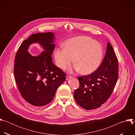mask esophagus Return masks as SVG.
Listing matches in <instances>:
<instances>
[{"label": "esophagus", "instance_id": "1", "mask_svg": "<svg viewBox=\"0 0 135 135\" xmlns=\"http://www.w3.org/2000/svg\"><path fill=\"white\" fill-rule=\"evenodd\" d=\"M71 78H72V77H71V76H70V75H67V76H66V80H69Z\"/></svg>", "mask_w": 135, "mask_h": 135}]
</instances>
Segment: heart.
<instances>
[{
	"label": "heart",
	"instance_id": "obj_1",
	"mask_svg": "<svg viewBox=\"0 0 135 135\" xmlns=\"http://www.w3.org/2000/svg\"><path fill=\"white\" fill-rule=\"evenodd\" d=\"M64 49H57L54 52V59L57 66L66 69L73 61L75 64L70 71L80 70L83 74H89L99 67L103 50L97 41L86 36L74 37L66 41Z\"/></svg>",
	"mask_w": 135,
	"mask_h": 135
}]
</instances>
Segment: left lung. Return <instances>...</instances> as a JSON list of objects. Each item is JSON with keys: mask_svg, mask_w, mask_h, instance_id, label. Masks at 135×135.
Wrapping results in <instances>:
<instances>
[{"mask_svg": "<svg viewBox=\"0 0 135 135\" xmlns=\"http://www.w3.org/2000/svg\"><path fill=\"white\" fill-rule=\"evenodd\" d=\"M106 54L98 68L93 73L79 76L80 86L75 90L77 104L86 110L97 108L109 98L118 77V62L113 49L107 43Z\"/></svg>", "mask_w": 135, "mask_h": 135, "instance_id": "obj_1", "label": "left lung"}]
</instances>
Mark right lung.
I'll return each instance as SVG.
<instances>
[{"label":"right lung","instance_id":"obj_1","mask_svg":"<svg viewBox=\"0 0 135 135\" xmlns=\"http://www.w3.org/2000/svg\"><path fill=\"white\" fill-rule=\"evenodd\" d=\"M54 38L51 32L32 34L22 42L15 56L14 73L18 89L25 100L36 107L49 104L66 80V74L52 62ZM33 43L41 45L45 51L31 56L27 50Z\"/></svg>","mask_w":135,"mask_h":135}]
</instances>
